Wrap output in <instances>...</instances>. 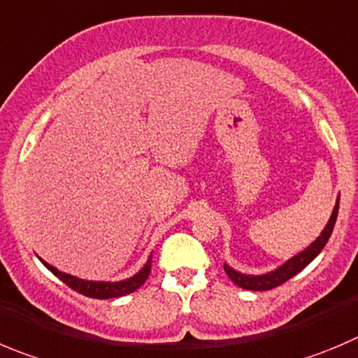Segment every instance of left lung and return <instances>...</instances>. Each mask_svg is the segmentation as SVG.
I'll use <instances>...</instances> for the list:
<instances>
[{
	"instance_id": "left-lung-1",
	"label": "left lung",
	"mask_w": 358,
	"mask_h": 358,
	"mask_svg": "<svg viewBox=\"0 0 358 358\" xmlns=\"http://www.w3.org/2000/svg\"><path fill=\"white\" fill-rule=\"evenodd\" d=\"M337 212H339V196H337V201L332 210V215H330L329 222H327V226L323 228L322 235H320L315 242L310 243L309 247H306L302 252H299L296 256L289 258L288 262L282 263L280 266H277V268L272 270V272L262 273V275H249V273L236 272V270L231 268L228 263H224L226 273H228V277L235 282L236 286H240V288L243 289H250V292H266V289H272L275 288V286L282 285V282H286L288 279H292L293 275H296L300 270L306 268V266L309 265V263L313 262L320 252H322L323 247H325L327 242H329L330 235H332L334 226H336Z\"/></svg>"
}]
</instances>
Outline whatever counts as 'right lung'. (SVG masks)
Wrapping results in <instances>:
<instances>
[{"mask_svg": "<svg viewBox=\"0 0 358 358\" xmlns=\"http://www.w3.org/2000/svg\"><path fill=\"white\" fill-rule=\"evenodd\" d=\"M43 263L45 268L51 270L59 280H63L69 288H72L73 292L83 293L85 296H92V299H118V296L129 295V293L136 292L138 288H141L145 285V280L148 279L150 272H152V255H150L148 262L145 263L141 270L138 273H134L132 277L123 280H115V282H109V280H86L79 279L76 275H70V273L59 272L58 268H55L52 265H49L48 262H43L42 258H38Z\"/></svg>", "mask_w": 358, "mask_h": 358, "instance_id": "add662e5", "label": "right lung"}]
</instances>
